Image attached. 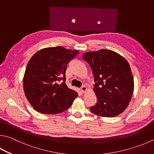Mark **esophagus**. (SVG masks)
<instances>
[{
	"label": "esophagus",
	"mask_w": 154,
	"mask_h": 154,
	"mask_svg": "<svg viewBox=\"0 0 154 154\" xmlns=\"http://www.w3.org/2000/svg\"><path fill=\"white\" fill-rule=\"evenodd\" d=\"M87 90H88V88H87V87L85 85H83L81 88V91H82L83 94H85L87 91Z\"/></svg>",
	"instance_id": "obj_1"
}]
</instances>
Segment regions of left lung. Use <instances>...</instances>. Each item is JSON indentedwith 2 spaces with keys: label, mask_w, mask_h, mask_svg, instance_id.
I'll return each mask as SVG.
<instances>
[{
  "label": "left lung",
  "mask_w": 154,
  "mask_h": 154,
  "mask_svg": "<svg viewBox=\"0 0 154 154\" xmlns=\"http://www.w3.org/2000/svg\"><path fill=\"white\" fill-rule=\"evenodd\" d=\"M94 77L93 90L97 103L91 112L102 117H114L125 110L134 90V80L129 64L110 50L101 49L83 54Z\"/></svg>",
  "instance_id": "left-lung-1"
}]
</instances>
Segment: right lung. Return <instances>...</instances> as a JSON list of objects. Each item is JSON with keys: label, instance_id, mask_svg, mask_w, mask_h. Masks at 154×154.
<instances>
[{"label": "right lung", "instance_id": "add662e5", "mask_svg": "<svg viewBox=\"0 0 154 154\" xmlns=\"http://www.w3.org/2000/svg\"><path fill=\"white\" fill-rule=\"evenodd\" d=\"M79 52L63 46L48 47L30 58L23 77V89L34 110L57 114L72 105L78 94L65 83V72L68 63Z\"/></svg>", "mask_w": 154, "mask_h": 154}]
</instances>
